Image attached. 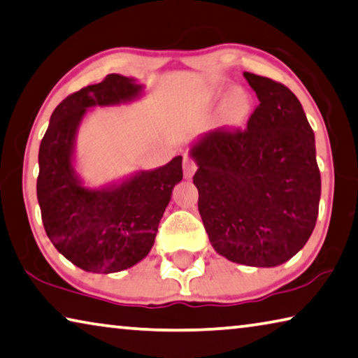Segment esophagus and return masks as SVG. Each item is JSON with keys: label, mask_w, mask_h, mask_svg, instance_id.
Here are the masks:
<instances>
[{"label": "esophagus", "mask_w": 358, "mask_h": 358, "mask_svg": "<svg viewBox=\"0 0 358 358\" xmlns=\"http://www.w3.org/2000/svg\"><path fill=\"white\" fill-rule=\"evenodd\" d=\"M194 172H196V162L192 161L191 157L186 156L183 159V175H185V178H191L192 175H194Z\"/></svg>", "instance_id": "34e87169"}]
</instances>
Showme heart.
Wrapping results in <instances>:
<instances>
[{
	"label": "heart",
	"instance_id": "1",
	"mask_svg": "<svg viewBox=\"0 0 358 358\" xmlns=\"http://www.w3.org/2000/svg\"><path fill=\"white\" fill-rule=\"evenodd\" d=\"M252 111V97L243 89H236L224 99L220 111V121L224 127H239Z\"/></svg>",
	"mask_w": 358,
	"mask_h": 358
}]
</instances>
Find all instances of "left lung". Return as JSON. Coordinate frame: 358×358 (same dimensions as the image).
Returning <instances> with one entry per match:
<instances>
[{
    "mask_svg": "<svg viewBox=\"0 0 358 358\" xmlns=\"http://www.w3.org/2000/svg\"><path fill=\"white\" fill-rule=\"evenodd\" d=\"M259 100L245 130H213L192 143L199 213L210 243L232 263L274 268L315 228L320 170L315 137L290 89L243 73Z\"/></svg>",
    "mask_w": 358,
    "mask_h": 358,
    "instance_id": "left-lung-1",
    "label": "left lung"
}]
</instances>
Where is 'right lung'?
<instances>
[{
	"mask_svg": "<svg viewBox=\"0 0 358 358\" xmlns=\"http://www.w3.org/2000/svg\"><path fill=\"white\" fill-rule=\"evenodd\" d=\"M141 95L137 79L108 75L59 103L39 145L36 194L44 229L57 250L87 272L111 274L143 259L183 178L181 156L101 188H89L76 172V135L90 108L130 103Z\"/></svg>",
	"mask_w": 358,
	"mask_h": 358,
	"instance_id": "add662e5",
	"label": "right lung"
}]
</instances>
